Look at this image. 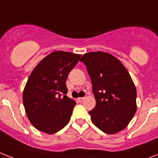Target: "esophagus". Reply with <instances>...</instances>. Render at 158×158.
I'll use <instances>...</instances> for the list:
<instances>
[{
	"label": "esophagus",
	"mask_w": 158,
	"mask_h": 158,
	"mask_svg": "<svg viewBox=\"0 0 158 158\" xmlns=\"http://www.w3.org/2000/svg\"><path fill=\"white\" fill-rule=\"evenodd\" d=\"M77 100L79 102H83L85 100V98H78Z\"/></svg>",
	"instance_id": "obj_1"
}]
</instances>
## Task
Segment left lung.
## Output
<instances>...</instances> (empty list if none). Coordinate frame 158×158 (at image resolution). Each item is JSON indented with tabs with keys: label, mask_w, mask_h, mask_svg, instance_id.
I'll return each mask as SVG.
<instances>
[{
	"label": "left lung",
	"mask_w": 158,
	"mask_h": 158,
	"mask_svg": "<svg viewBox=\"0 0 158 158\" xmlns=\"http://www.w3.org/2000/svg\"><path fill=\"white\" fill-rule=\"evenodd\" d=\"M80 61L86 65L96 100L89 111L92 123L106 134L123 130L136 111V89L126 68L102 52L85 53Z\"/></svg>",
	"instance_id": "left-lung-1"
}]
</instances>
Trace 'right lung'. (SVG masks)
Returning <instances> with one entry per match:
<instances>
[{
    "mask_svg": "<svg viewBox=\"0 0 158 158\" xmlns=\"http://www.w3.org/2000/svg\"><path fill=\"white\" fill-rule=\"evenodd\" d=\"M80 58L81 55L56 51L30 75L23 90V105L30 122L39 131L54 134L69 122L76 102L66 95V79Z\"/></svg>",
    "mask_w": 158,
    "mask_h": 158,
    "instance_id": "right-lung-1",
    "label": "right lung"
}]
</instances>
